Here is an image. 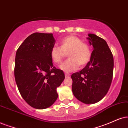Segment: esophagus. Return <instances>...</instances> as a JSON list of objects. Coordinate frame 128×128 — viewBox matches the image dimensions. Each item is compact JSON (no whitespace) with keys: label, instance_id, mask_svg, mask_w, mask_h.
I'll use <instances>...</instances> for the list:
<instances>
[{"label":"esophagus","instance_id":"esophagus-1","mask_svg":"<svg viewBox=\"0 0 128 128\" xmlns=\"http://www.w3.org/2000/svg\"><path fill=\"white\" fill-rule=\"evenodd\" d=\"M70 75V74L69 73H68V72H65V76H66V77H69Z\"/></svg>","mask_w":128,"mask_h":128}]
</instances>
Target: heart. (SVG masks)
I'll return each mask as SVG.
<instances>
[{"label":"heart","mask_w":128,"mask_h":128,"mask_svg":"<svg viewBox=\"0 0 128 128\" xmlns=\"http://www.w3.org/2000/svg\"><path fill=\"white\" fill-rule=\"evenodd\" d=\"M67 53L68 59L60 66V68L66 72L76 70L79 66L84 67L90 61L92 56L88 45L82 42L80 38L74 35H68L63 38L60 42V47L53 46L50 56L53 62L59 64Z\"/></svg>","instance_id":"obj_1"}]
</instances>
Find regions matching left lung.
Here are the masks:
<instances>
[{"mask_svg":"<svg viewBox=\"0 0 128 128\" xmlns=\"http://www.w3.org/2000/svg\"><path fill=\"white\" fill-rule=\"evenodd\" d=\"M93 45L89 62L79 72L71 76L74 96L85 104H93L105 96L111 85L114 72V56L106 41L95 34H88Z\"/></svg>","mask_w":128,"mask_h":128,"instance_id":"8db88e82","label":"left lung"}]
</instances>
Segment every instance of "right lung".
Segmentation results:
<instances>
[{"label":"right lung","instance_id":"1","mask_svg":"<svg viewBox=\"0 0 128 128\" xmlns=\"http://www.w3.org/2000/svg\"><path fill=\"white\" fill-rule=\"evenodd\" d=\"M56 40L52 34L35 32L18 49L14 78L20 95L31 107L49 108L58 98L56 88L65 78L64 72L53 66L50 52Z\"/></svg>","mask_w":128,"mask_h":128}]
</instances>
